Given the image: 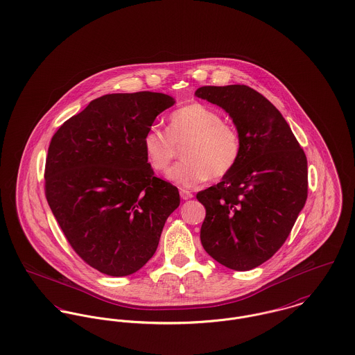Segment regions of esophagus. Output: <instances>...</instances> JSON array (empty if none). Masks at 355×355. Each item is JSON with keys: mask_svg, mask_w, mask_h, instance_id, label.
<instances>
[{"mask_svg": "<svg viewBox=\"0 0 355 355\" xmlns=\"http://www.w3.org/2000/svg\"><path fill=\"white\" fill-rule=\"evenodd\" d=\"M180 195H181L182 200H189V198L193 197L192 192H189V191H187V189H181V191H180Z\"/></svg>", "mask_w": 355, "mask_h": 355, "instance_id": "obj_1", "label": "esophagus"}]
</instances>
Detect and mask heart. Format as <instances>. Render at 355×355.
I'll use <instances>...</instances> for the list:
<instances>
[{
	"mask_svg": "<svg viewBox=\"0 0 355 355\" xmlns=\"http://www.w3.org/2000/svg\"><path fill=\"white\" fill-rule=\"evenodd\" d=\"M141 146L150 167L157 173H164L184 146V160L168 171V178L182 188L229 175L242 155V140L236 126L223 121L216 109L197 102L173 112L167 132L150 126Z\"/></svg>",
	"mask_w": 355,
	"mask_h": 355,
	"instance_id": "b5f03b06",
	"label": "heart"
}]
</instances>
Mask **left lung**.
I'll list each match as a JSON object with an SVG mask.
<instances>
[{"instance_id": "8db88e82", "label": "left lung", "mask_w": 355, "mask_h": 355, "mask_svg": "<svg viewBox=\"0 0 355 355\" xmlns=\"http://www.w3.org/2000/svg\"><path fill=\"white\" fill-rule=\"evenodd\" d=\"M197 98L225 109L242 140L236 168L197 193L205 207L200 239L222 266L249 271L282 248L308 197V162L288 123L256 89L205 85Z\"/></svg>"}]
</instances>
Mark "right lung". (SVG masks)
<instances>
[{
    "instance_id": "right-lung-1",
    "label": "right lung",
    "mask_w": 355,
    "mask_h": 355,
    "mask_svg": "<svg viewBox=\"0 0 355 355\" xmlns=\"http://www.w3.org/2000/svg\"><path fill=\"white\" fill-rule=\"evenodd\" d=\"M174 99L160 92L96 98L54 133L44 195L80 259L105 275L139 271L155 253L178 189L155 177L141 146Z\"/></svg>"
}]
</instances>
